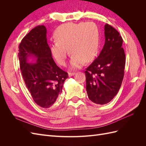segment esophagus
<instances>
[{
	"label": "esophagus",
	"mask_w": 146,
	"mask_h": 146,
	"mask_svg": "<svg viewBox=\"0 0 146 146\" xmlns=\"http://www.w3.org/2000/svg\"><path fill=\"white\" fill-rule=\"evenodd\" d=\"M76 74V72H69V77H72Z\"/></svg>",
	"instance_id": "1"
}]
</instances>
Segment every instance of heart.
Wrapping results in <instances>:
<instances>
[{
    "label": "heart",
    "instance_id": "heart-1",
    "mask_svg": "<svg viewBox=\"0 0 146 146\" xmlns=\"http://www.w3.org/2000/svg\"><path fill=\"white\" fill-rule=\"evenodd\" d=\"M55 41L50 44V50L55 60L64 66L68 50L72 55L70 64L74 69L80 68L84 63L93 60L99 47V31L94 23H67L56 30Z\"/></svg>",
    "mask_w": 146,
    "mask_h": 146
}]
</instances>
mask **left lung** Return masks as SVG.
Here are the masks:
<instances>
[{"label":"left lung","mask_w":146,"mask_h":146,"mask_svg":"<svg viewBox=\"0 0 146 146\" xmlns=\"http://www.w3.org/2000/svg\"><path fill=\"white\" fill-rule=\"evenodd\" d=\"M104 30L105 42L102 50L85 71L88 98L99 105L108 104L117 94L123 80L125 64L120 34L108 24L105 25Z\"/></svg>","instance_id":"left-lung-1"}]
</instances>
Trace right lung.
Wrapping results in <instances>:
<instances>
[{"instance_id": "1", "label": "right lung", "mask_w": 146, "mask_h": 146, "mask_svg": "<svg viewBox=\"0 0 146 146\" xmlns=\"http://www.w3.org/2000/svg\"><path fill=\"white\" fill-rule=\"evenodd\" d=\"M44 25H38L26 35L19 46L18 57L24 81L35 102L50 108L62 92L68 77L52 58ZM29 58L36 61L29 63Z\"/></svg>"}]
</instances>
